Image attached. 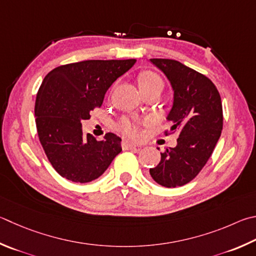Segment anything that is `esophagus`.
Instances as JSON below:
<instances>
[{
    "label": "esophagus",
    "mask_w": 256,
    "mask_h": 256,
    "mask_svg": "<svg viewBox=\"0 0 256 256\" xmlns=\"http://www.w3.org/2000/svg\"><path fill=\"white\" fill-rule=\"evenodd\" d=\"M122 148H123V150H133V148H136V146L132 142L124 140V141H122Z\"/></svg>",
    "instance_id": "esophagus-1"
}]
</instances>
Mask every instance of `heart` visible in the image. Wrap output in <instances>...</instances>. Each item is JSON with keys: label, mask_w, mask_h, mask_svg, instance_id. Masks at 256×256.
Returning a JSON list of instances; mask_svg holds the SVG:
<instances>
[{"label": "heart", "mask_w": 256, "mask_h": 256, "mask_svg": "<svg viewBox=\"0 0 256 256\" xmlns=\"http://www.w3.org/2000/svg\"><path fill=\"white\" fill-rule=\"evenodd\" d=\"M138 86H140V90L143 94L153 90L161 92L162 88H164V80L156 72L152 70H144L138 75ZM115 128L122 132L125 136L132 138H136L141 134L140 123L136 120L126 118V116L120 118L115 124Z\"/></svg>", "instance_id": "1"}]
</instances>
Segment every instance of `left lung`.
<instances>
[{
    "label": "left lung",
    "mask_w": 256,
    "mask_h": 256,
    "mask_svg": "<svg viewBox=\"0 0 256 256\" xmlns=\"http://www.w3.org/2000/svg\"><path fill=\"white\" fill-rule=\"evenodd\" d=\"M151 62L164 72L174 92L168 115L174 125L164 134L178 131L179 138L176 146L161 153L159 164L150 169V174L164 187H181L200 172L220 136V95L208 77L176 60L153 58Z\"/></svg>",
    "instance_id": "left-lung-1"
}]
</instances>
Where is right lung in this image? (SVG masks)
I'll use <instances>...</instances> for the list:
<instances>
[{"instance_id": "right-lung-1", "label": "right lung", "mask_w": 256, "mask_h": 256, "mask_svg": "<svg viewBox=\"0 0 256 256\" xmlns=\"http://www.w3.org/2000/svg\"><path fill=\"white\" fill-rule=\"evenodd\" d=\"M136 59L85 60L51 70L36 94L38 138L51 166L74 182H90L105 172L122 151L120 138L106 133L103 141L84 136L82 120L103 104L106 90Z\"/></svg>"}]
</instances>
